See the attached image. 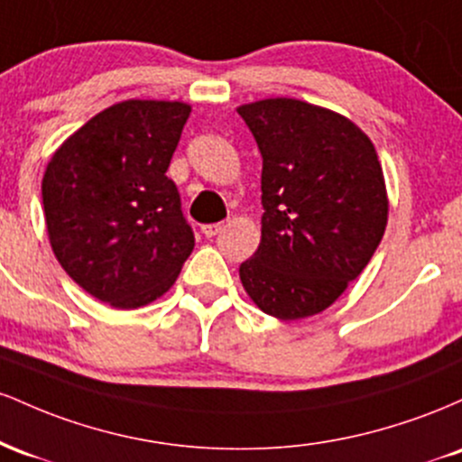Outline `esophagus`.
Instances as JSON below:
<instances>
[{"instance_id": "34e87169", "label": "esophagus", "mask_w": 462, "mask_h": 462, "mask_svg": "<svg viewBox=\"0 0 462 462\" xmlns=\"http://www.w3.org/2000/svg\"><path fill=\"white\" fill-rule=\"evenodd\" d=\"M221 230H224V224H206V226H201V235H204L206 238L217 236Z\"/></svg>"}]
</instances>
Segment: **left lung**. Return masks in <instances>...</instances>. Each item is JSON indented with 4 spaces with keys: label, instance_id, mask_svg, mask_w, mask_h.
<instances>
[{
    "label": "left lung",
    "instance_id": "1",
    "mask_svg": "<svg viewBox=\"0 0 462 462\" xmlns=\"http://www.w3.org/2000/svg\"><path fill=\"white\" fill-rule=\"evenodd\" d=\"M263 156V227L238 267L267 315L293 321L326 310L367 267L389 215L383 167L346 116L300 99L238 106Z\"/></svg>",
    "mask_w": 462,
    "mask_h": 462
}]
</instances>
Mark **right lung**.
Wrapping results in <instances>:
<instances>
[{"label": "right lung", "instance_id": "1", "mask_svg": "<svg viewBox=\"0 0 462 462\" xmlns=\"http://www.w3.org/2000/svg\"><path fill=\"white\" fill-rule=\"evenodd\" d=\"M190 106L128 99L58 147L43 176L58 263L113 309H139L176 282L195 247L167 173Z\"/></svg>", "mask_w": 462, "mask_h": 462}]
</instances>
